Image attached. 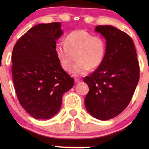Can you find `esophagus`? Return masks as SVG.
Listing matches in <instances>:
<instances>
[{
    "mask_svg": "<svg viewBox=\"0 0 149 149\" xmlns=\"http://www.w3.org/2000/svg\"><path fill=\"white\" fill-rule=\"evenodd\" d=\"M75 83H80V81H81V80L80 79H78V78H75Z\"/></svg>",
    "mask_w": 149,
    "mask_h": 149,
    "instance_id": "34e87169",
    "label": "esophagus"
}]
</instances>
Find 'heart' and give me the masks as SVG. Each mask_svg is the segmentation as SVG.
Wrapping results in <instances>:
<instances>
[{
	"label": "heart",
	"instance_id": "b5f03b06",
	"mask_svg": "<svg viewBox=\"0 0 149 149\" xmlns=\"http://www.w3.org/2000/svg\"><path fill=\"white\" fill-rule=\"evenodd\" d=\"M55 53L62 69H70L76 56V63L71 68L73 76L85 75L90 69L99 67L103 61L107 45L102 37L93 36L85 30L73 31L66 36L65 43L56 44Z\"/></svg>",
	"mask_w": 149,
	"mask_h": 149
}]
</instances>
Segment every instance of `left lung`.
I'll return each instance as SVG.
<instances>
[{"mask_svg": "<svg viewBox=\"0 0 149 149\" xmlns=\"http://www.w3.org/2000/svg\"><path fill=\"white\" fill-rule=\"evenodd\" d=\"M95 31L107 40L102 63L84 82L89 87L85 106L95 118L117 116L130 102L139 80V65L132 39L112 26H97Z\"/></svg>", "mask_w": 149, "mask_h": 149, "instance_id": "1", "label": "left lung"}]
</instances>
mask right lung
Masks as SVG:
<instances>
[{"label":"right lung","mask_w":149,"mask_h":149,"mask_svg":"<svg viewBox=\"0 0 149 149\" xmlns=\"http://www.w3.org/2000/svg\"><path fill=\"white\" fill-rule=\"evenodd\" d=\"M60 22L40 24L17 41L12 54V75L18 100L36 119L57 113L63 95L74 79L61 68L55 53L56 40L63 34Z\"/></svg>","instance_id":"add662e5"}]
</instances>
